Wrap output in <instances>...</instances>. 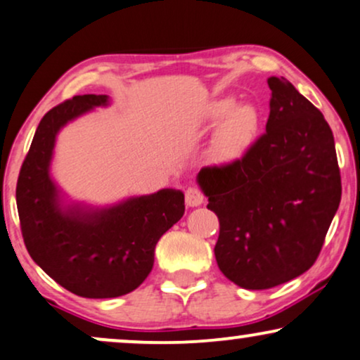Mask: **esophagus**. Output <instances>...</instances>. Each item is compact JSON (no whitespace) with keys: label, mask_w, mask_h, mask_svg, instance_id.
I'll list each match as a JSON object with an SVG mask.
<instances>
[{"label":"esophagus","mask_w":360,"mask_h":360,"mask_svg":"<svg viewBox=\"0 0 360 360\" xmlns=\"http://www.w3.org/2000/svg\"><path fill=\"white\" fill-rule=\"evenodd\" d=\"M205 200L204 193L199 188H188L186 189V204L189 207H198Z\"/></svg>","instance_id":"obj_1"}]
</instances>
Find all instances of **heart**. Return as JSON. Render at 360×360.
<instances>
[{
	"instance_id": "1",
	"label": "heart",
	"mask_w": 360,
	"mask_h": 360,
	"mask_svg": "<svg viewBox=\"0 0 360 360\" xmlns=\"http://www.w3.org/2000/svg\"><path fill=\"white\" fill-rule=\"evenodd\" d=\"M220 123L212 143V158L220 165H229L245 155L260 131L262 115L250 103L238 105L233 98H222L210 105L209 120Z\"/></svg>"
}]
</instances>
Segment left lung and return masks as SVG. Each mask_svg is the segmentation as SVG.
Listing matches in <instances>:
<instances>
[{"label": "left lung", "mask_w": 360, "mask_h": 360, "mask_svg": "<svg viewBox=\"0 0 360 360\" xmlns=\"http://www.w3.org/2000/svg\"><path fill=\"white\" fill-rule=\"evenodd\" d=\"M268 87L266 131L240 160L198 174L220 224L215 260L245 290L273 288L309 270L342 193L323 113L285 77H270Z\"/></svg>", "instance_id": "1"}]
</instances>
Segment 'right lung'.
Returning a JSON list of instances; mask_svg holds the SVG:
<instances>
[{
    "label": "right lung",
    "instance_id": "1",
    "mask_svg": "<svg viewBox=\"0 0 360 360\" xmlns=\"http://www.w3.org/2000/svg\"><path fill=\"white\" fill-rule=\"evenodd\" d=\"M108 103L107 95H75L42 117L19 171L16 204L32 260L70 293L117 298L150 275L155 247L184 215V194L162 189L113 207H64L49 176L56 135L67 122Z\"/></svg>",
    "mask_w": 360,
    "mask_h": 360
}]
</instances>
